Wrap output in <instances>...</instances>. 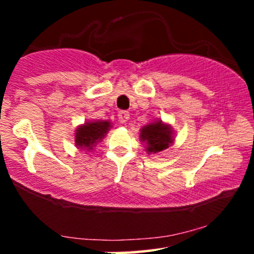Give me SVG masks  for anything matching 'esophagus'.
I'll return each mask as SVG.
<instances>
[{
	"instance_id": "1",
	"label": "esophagus",
	"mask_w": 254,
	"mask_h": 254,
	"mask_svg": "<svg viewBox=\"0 0 254 254\" xmlns=\"http://www.w3.org/2000/svg\"><path fill=\"white\" fill-rule=\"evenodd\" d=\"M130 118V113L127 111H119L118 113V119L121 123H127Z\"/></svg>"
}]
</instances>
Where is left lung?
<instances>
[{"label": "left lung", "instance_id": "left-lung-1", "mask_svg": "<svg viewBox=\"0 0 254 254\" xmlns=\"http://www.w3.org/2000/svg\"><path fill=\"white\" fill-rule=\"evenodd\" d=\"M139 138L147 143V150L149 153H160L167 149L173 142L170 125L162 123L161 121L153 122L142 127Z\"/></svg>", "mask_w": 254, "mask_h": 254}]
</instances>
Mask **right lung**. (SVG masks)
I'll return each mask as SVG.
<instances>
[{
    "label": "right lung",
    "instance_id": "1",
    "mask_svg": "<svg viewBox=\"0 0 254 254\" xmlns=\"http://www.w3.org/2000/svg\"><path fill=\"white\" fill-rule=\"evenodd\" d=\"M111 127V123L106 121L89 122L77 127L76 133H75V144L80 149L90 150L98 142L103 139L106 132Z\"/></svg>",
    "mask_w": 254,
    "mask_h": 254
}]
</instances>
